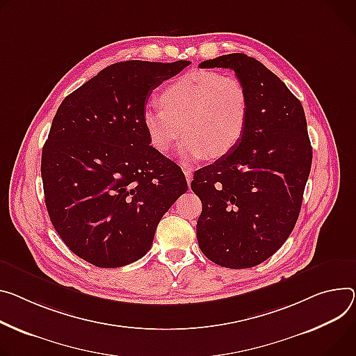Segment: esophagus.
<instances>
[{
    "instance_id": "esophagus-1",
    "label": "esophagus",
    "mask_w": 356,
    "mask_h": 356,
    "mask_svg": "<svg viewBox=\"0 0 356 356\" xmlns=\"http://www.w3.org/2000/svg\"><path fill=\"white\" fill-rule=\"evenodd\" d=\"M183 172H184V176H186V180H187V183L190 184L191 183V180H193V173H191V170H188V169H183Z\"/></svg>"
}]
</instances>
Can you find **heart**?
<instances>
[{"label": "heart", "mask_w": 356, "mask_h": 356, "mask_svg": "<svg viewBox=\"0 0 356 356\" xmlns=\"http://www.w3.org/2000/svg\"><path fill=\"white\" fill-rule=\"evenodd\" d=\"M161 106L143 111L150 146L169 153L184 135L179 153L186 161L220 159L241 142L250 116L244 83L216 71H193L172 81L160 95Z\"/></svg>", "instance_id": "b5f03b06"}]
</instances>
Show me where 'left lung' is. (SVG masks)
I'll return each instance as SVG.
<instances>
[{
    "label": "left lung",
    "instance_id": "obj_1",
    "mask_svg": "<svg viewBox=\"0 0 356 356\" xmlns=\"http://www.w3.org/2000/svg\"><path fill=\"white\" fill-rule=\"evenodd\" d=\"M199 67L233 70L250 99L238 146L193 177L203 204L199 247L221 267L250 268L270 258L297 222L312 161L304 108L275 74L244 54Z\"/></svg>",
    "mask_w": 356,
    "mask_h": 356
}]
</instances>
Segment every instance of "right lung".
Here are the masks:
<instances>
[{"mask_svg":"<svg viewBox=\"0 0 356 356\" xmlns=\"http://www.w3.org/2000/svg\"><path fill=\"white\" fill-rule=\"evenodd\" d=\"M188 63H113L56 111L41 159L47 210L62 241L96 267L138 261L187 191L181 169L150 146L142 116L152 90Z\"/></svg>","mask_w":356,"mask_h":356,"instance_id":"right-lung-1","label":"right lung"}]
</instances>
